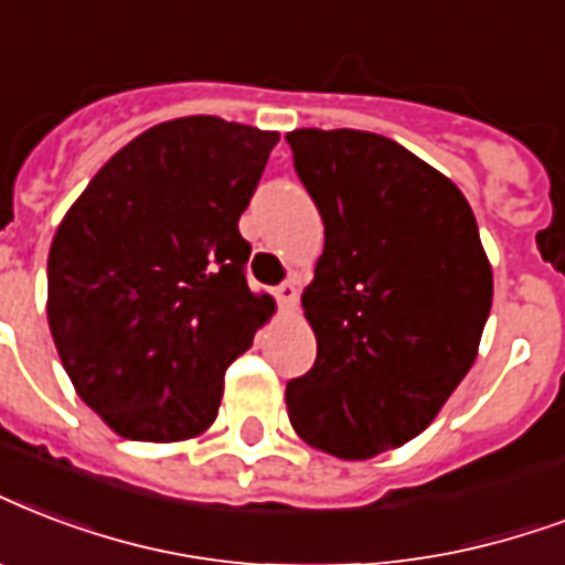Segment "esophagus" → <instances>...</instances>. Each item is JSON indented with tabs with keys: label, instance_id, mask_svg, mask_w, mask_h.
Here are the masks:
<instances>
[{
	"label": "esophagus",
	"instance_id": "1",
	"mask_svg": "<svg viewBox=\"0 0 565 565\" xmlns=\"http://www.w3.org/2000/svg\"><path fill=\"white\" fill-rule=\"evenodd\" d=\"M275 299H278V305H281V308H292V305H296V299H299V287H296L292 281L278 284V287H275Z\"/></svg>",
	"mask_w": 565,
	"mask_h": 565
}]
</instances>
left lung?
I'll list each match as a JSON object with an SVG mask.
<instances>
[{"label": "left lung", "mask_w": 565, "mask_h": 565, "mask_svg": "<svg viewBox=\"0 0 565 565\" xmlns=\"http://www.w3.org/2000/svg\"><path fill=\"white\" fill-rule=\"evenodd\" d=\"M287 145L326 225L301 296L317 361L287 412L308 445L370 459L420 436L471 370L492 266L462 192L397 141L292 129Z\"/></svg>", "instance_id": "obj_1"}]
</instances>
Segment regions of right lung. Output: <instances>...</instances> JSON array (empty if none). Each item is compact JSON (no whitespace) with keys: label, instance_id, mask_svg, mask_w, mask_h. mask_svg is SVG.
Listing matches in <instances>:
<instances>
[{"label":"right lung","instance_id":"1","mask_svg":"<svg viewBox=\"0 0 565 565\" xmlns=\"http://www.w3.org/2000/svg\"><path fill=\"white\" fill-rule=\"evenodd\" d=\"M278 132L192 115L94 174L55 231L46 317L79 394L132 441H183L218 415L225 370L275 311L252 292L239 215Z\"/></svg>","mask_w":565,"mask_h":565}]
</instances>
